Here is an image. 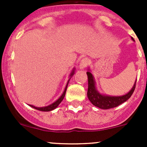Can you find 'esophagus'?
<instances>
[{
    "instance_id": "esophagus-1",
    "label": "esophagus",
    "mask_w": 147,
    "mask_h": 147,
    "mask_svg": "<svg viewBox=\"0 0 147 147\" xmlns=\"http://www.w3.org/2000/svg\"><path fill=\"white\" fill-rule=\"evenodd\" d=\"M89 64V59L87 57H84L81 60L80 63V69H84L87 66V65Z\"/></svg>"
}]
</instances>
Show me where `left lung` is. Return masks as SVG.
<instances>
[{"instance_id":"left-lung-1","label":"left lung","mask_w":147,"mask_h":147,"mask_svg":"<svg viewBox=\"0 0 147 147\" xmlns=\"http://www.w3.org/2000/svg\"><path fill=\"white\" fill-rule=\"evenodd\" d=\"M131 39L134 40L133 38H131ZM87 78H88L87 97H88L89 100L92 102L93 105L100 108V109H108L119 106V105L124 103L128 99H129L130 97L132 95L134 90H135L137 80H136L131 90L127 94H124V95L109 96L102 94L96 89L95 81H94V77H93L92 74L90 72V69L88 70V72H87Z\"/></svg>"}]
</instances>
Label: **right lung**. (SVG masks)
<instances>
[{
	"label": "right lung",
	"mask_w": 147,
	"mask_h": 147,
	"mask_svg": "<svg viewBox=\"0 0 147 147\" xmlns=\"http://www.w3.org/2000/svg\"><path fill=\"white\" fill-rule=\"evenodd\" d=\"M74 74H75V68H73V69H72V72H71L70 75H69V80H68L67 83L66 87H65V89L64 92H63V94H62V95L60 96V98H59L58 100H56L55 102H53V103L51 104V105H48V106H47V107H35V106H33V105H30V106L31 107L34 108V109H38V110H39V111H42V112H49V111H52V110H53V109H55V108H57V106H58V105H60V103H61V102L63 101V99H64L65 95V93H66L67 87V85H68V83H69V80H70V78H72V76H73Z\"/></svg>",
	"instance_id": "add662e5"
}]
</instances>
